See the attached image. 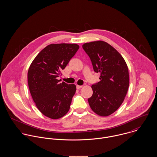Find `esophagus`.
<instances>
[{
	"label": "esophagus",
	"instance_id": "1",
	"mask_svg": "<svg viewBox=\"0 0 157 157\" xmlns=\"http://www.w3.org/2000/svg\"><path fill=\"white\" fill-rule=\"evenodd\" d=\"M82 87H83V86H82V85H77V90H80V89H81Z\"/></svg>",
	"mask_w": 157,
	"mask_h": 157
}]
</instances>
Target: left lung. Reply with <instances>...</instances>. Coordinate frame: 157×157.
<instances>
[{"mask_svg":"<svg viewBox=\"0 0 157 157\" xmlns=\"http://www.w3.org/2000/svg\"><path fill=\"white\" fill-rule=\"evenodd\" d=\"M100 81L91 86L88 98L91 109L101 117L115 112L123 103L129 86L128 65L121 55L106 42L98 40L82 45Z\"/></svg>","mask_w":157,"mask_h":157,"instance_id":"1","label":"left lung"}]
</instances>
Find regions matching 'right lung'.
Returning a JSON list of instances; mask_svg holds the SVG:
<instances>
[{
  "mask_svg": "<svg viewBox=\"0 0 157 157\" xmlns=\"http://www.w3.org/2000/svg\"><path fill=\"white\" fill-rule=\"evenodd\" d=\"M78 48L75 44L48 45L29 67L28 83L31 97L40 112L48 118L59 119L69 110L76 86L60 83L57 78Z\"/></svg>",
  "mask_w": 157,
  "mask_h": 157,
  "instance_id": "right-lung-1",
  "label": "right lung"
}]
</instances>
